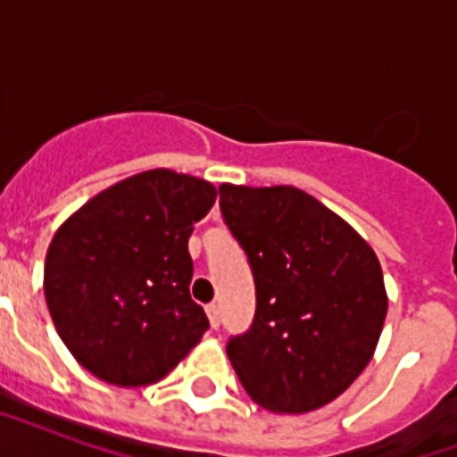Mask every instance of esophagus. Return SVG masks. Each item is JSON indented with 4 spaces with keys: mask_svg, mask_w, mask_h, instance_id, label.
Instances as JSON below:
<instances>
[{
    "mask_svg": "<svg viewBox=\"0 0 457 457\" xmlns=\"http://www.w3.org/2000/svg\"><path fill=\"white\" fill-rule=\"evenodd\" d=\"M206 315H208V322H211V327H213V329H218V327H220V308H218L215 303H208Z\"/></svg>",
    "mask_w": 457,
    "mask_h": 457,
    "instance_id": "34e87169",
    "label": "esophagus"
}]
</instances>
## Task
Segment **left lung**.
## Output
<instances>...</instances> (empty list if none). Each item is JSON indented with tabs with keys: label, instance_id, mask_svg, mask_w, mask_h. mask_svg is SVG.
<instances>
[{
	"label": "left lung",
	"instance_id": "8db88e82",
	"mask_svg": "<svg viewBox=\"0 0 457 457\" xmlns=\"http://www.w3.org/2000/svg\"><path fill=\"white\" fill-rule=\"evenodd\" d=\"M249 256L256 318L228 344L244 391L272 412L332 403L375 355L386 318L379 258L341 215L289 185H220Z\"/></svg>",
	"mask_w": 457,
	"mask_h": 457
}]
</instances>
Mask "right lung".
Segmentation results:
<instances>
[{"mask_svg": "<svg viewBox=\"0 0 457 457\" xmlns=\"http://www.w3.org/2000/svg\"><path fill=\"white\" fill-rule=\"evenodd\" d=\"M215 187L154 168L80 206L54 235L45 299L82 368L116 386L163 379L208 329L189 296L187 242L215 204Z\"/></svg>", "mask_w": 457, "mask_h": 457, "instance_id": "add662e5", "label": "right lung"}]
</instances>
